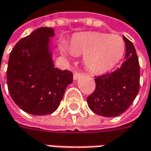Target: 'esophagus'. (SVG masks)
Here are the masks:
<instances>
[{"label": "esophagus", "mask_w": 151, "mask_h": 151, "mask_svg": "<svg viewBox=\"0 0 151 151\" xmlns=\"http://www.w3.org/2000/svg\"><path fill=\"white\" fill-rule=\"evenodd\" d=\"M82 76H83V74H81V73L76 72L74 74V76H73V79H74V81H77L80 78H81Z\"/></svg>", "instance_id": "1"}]
</instances>
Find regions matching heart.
<instances>
[{
	"instance_id": "obj_1",
	"label": "heart",
	"mask_w": 151,
	"mask_h": 151,
	"mask_svg": "<svg viewBox=\"0 0 151 151\" xmlns=\"http://www.w3.org/2000/svg\"><path fill=\"white\" fill-rule=\"evenodd\" d=\"M125 44L117 34L80 32L71 38L70 44L61 45L64 56L84 55V64L94 73H103L113 69L124 54Z\"/></svg>"
}]
</instances>
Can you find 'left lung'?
I'll use <instances>...</instances> for the list:
<instances>
[{"label":"left lung","instance_id":"1","mask_svg":"<svg viewBox=\"0 0 151 151\" xmlns=\"http://www.w3.org/2000/svg\"><path fill=\"white\" fill-rule=\"evenodd\" d=\"M125 61L113 73L95 78L96 89L87 97L94 113L103 117H116L124 113L139 90V64L134 44L125 37Z\"/></svg>","mask_w":151,"mask_h":151}]
</instances>
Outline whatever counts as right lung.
Segmentation results:
<instances>
[{
	"mask_svg": "<svg viewBox=\"0 0 151 151\" xmlns=\"http://www.w3.org/2000/svg\"><path fill=\"white\" fill-rule=\"evenodd\" d=\"M55 36L52 27H39L22 38L9 57V93L18 107L32 115L54 113L73 81L72 73L55 67L51 41Z\"/></svg>",
	"mask_w": 151,
	"mask_h": 151,
	"instance_id": "obj_1",
	"label": "right lung"
}]
</instances>
